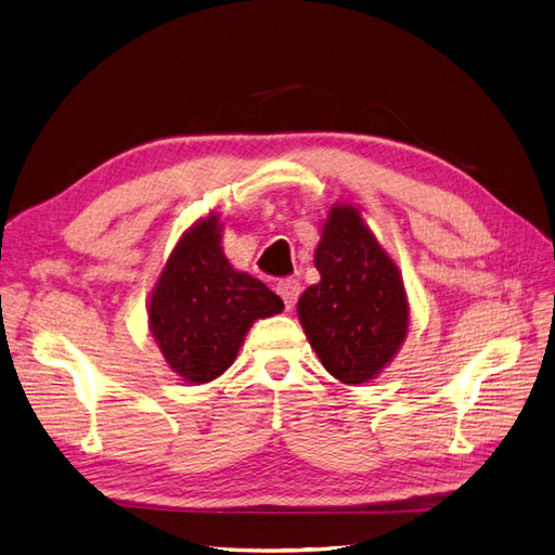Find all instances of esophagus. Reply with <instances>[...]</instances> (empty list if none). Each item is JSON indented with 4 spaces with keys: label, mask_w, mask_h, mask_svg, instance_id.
<instances>
[{
    "label": "esophagus",
    "mask_w": 555,
    "mask_h": 555,
    "mask_svg": "<svg viewBox=\"0 0 555 555\" xmlns=\"http://www.w3.org/2000/svg\"><path fill=\"white\" fill-rule=\"evenodd\" d=\"M275 289H278V294L282 296L284 306H287V308H294V306H296L298 294H300V284H298L296 278H282V280H278Z\"/></svg>",
    "instance_id": "obj_1"
}]
</instances>
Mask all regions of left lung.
I'll return each mask as SVG.
<instances>
[{
    "instance_id": "1",
    "label": "left lung",
    "mask_w": 555,
    "mask_h": 555,
    "mask_svg": "<svg viewBox=\"0 0 555 555\" xmlns=\"http://www.w3.org/2000/svg\"><path fill=\"white\" fill-rule=\"evenodd\" d=\"M314 266L322 280L298 298L310 345L340 382L373 379L408 333V298L398 268L349 206L331 210Z\"/></svg>"
}]
</instances>
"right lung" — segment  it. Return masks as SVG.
I'll return each instance as SVG.
<instances>
[{
	"mask_svg": "<svg viewBox=\"0 0 555 555\" xmlns=\"http://www.w3.org/2000/svg\"><path fill=\"white\" fill-rule=\"evenodd\" d=\"M282 310V298L261 280L229 266L217 217H208L184 233L162 271L150 298V328L180 377L206 384L233 363L255 319Z\"/></svg>",
	"mask_w": 555,
	"mask_h": 555,
	"instance_id": "1",
	"label": "right lung"
}]
</instances>
